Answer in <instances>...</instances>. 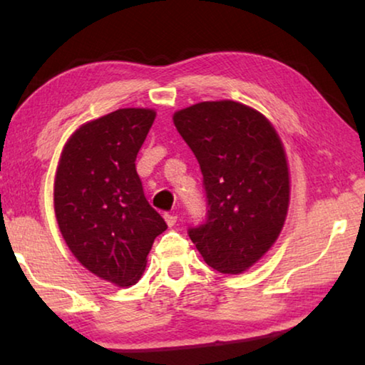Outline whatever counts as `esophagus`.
Returning a JSON list of instances; mask_svg holds the SVG:
<instances>
[{
	"instance_id": "1",
	"label": "esophagus",
	"mask_w": 365,
	"mask_h": 365,
	"mask_svg": "<svg viewBox=\"0 0 365 365\" xmlns=\"http://www.w3.org/2000/svg\"><path fill=\"white\" fill-rule=\"evenodd\" d=\"M164 219H165V222H168L169 227H174V225L177 224V215H175V214L165 212V214H164Z\"/></svg>"
}]
</instances>
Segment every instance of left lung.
I'll return each instance as SVG.
<instances>
[{
	"mask_svg": "<svg viewBox=\"0 0 365 365\" xmlns=\"http://www.w3.org/2000/svg\"><path fill=\"white\" fill-rule=\"evenodd\" d=\"M174 123L195 153L206 191L205 224L188 235L207 265L242 274L275 243L289 205L285 150L272 123L242 103L205 101Z\"/></svg>",
	"mask_w": 365,
	"mask_h": 365,
	"instance_id": "left-lung-1",
	"label": "left lung"
}]
</instances>
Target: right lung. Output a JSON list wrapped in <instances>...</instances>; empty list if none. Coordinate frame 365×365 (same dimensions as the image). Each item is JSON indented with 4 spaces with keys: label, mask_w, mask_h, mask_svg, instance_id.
I'll use <instances>...</instances> for the list:
<instances>
[{
    "label": "right lung",
    "mask_w": 365,
    "mask_h": 365,
    "mask_svg": "<svg viewBox=\"0 0 365 365\" xmlns=\"http://www.w3.org/2000/svg\"><path fill=\"white\" fill-rule=\"evenodd\" d=\"M154 117L125 108L83 123L67 140L54 180V212L72 255L122 288L140 280L154 238L168 228L135 168Z\"/></svg>",
    "instance_id": "1"
}]
</instances>
